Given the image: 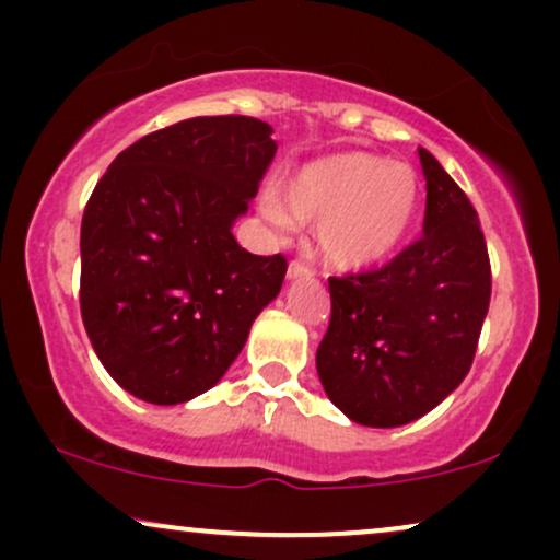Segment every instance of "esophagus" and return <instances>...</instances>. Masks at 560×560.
<instances>
[{"instance_id":"1","label":"esophagus","mask_w":560,"mask_h":560,"mask_svg":"<svg viewBox=\"0 0 560 560\" xmlns=\"http://www.w3.org/2000/svg\"><path fill=\"white\" fill-rule=\"evenodd\" d=\"M311 266L305 260H292L287 268V279H302V276H311Z\"/></svg>"}]
</instances>
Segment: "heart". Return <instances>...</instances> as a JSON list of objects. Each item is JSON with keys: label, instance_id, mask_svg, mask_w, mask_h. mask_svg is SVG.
I'll return each mask as SVG.
<instances>
[{"label": "heart", "instance_id": "heart-1", "mask_svg": "<svg viewBox=\"0 0 560 560\" xmlns=\"http://www.w3.org/2000/svg\"><path fill=\"white\" fill-rule=\"evenodd\" d=\"M262 215L276 229H316L318 253L334 268H363L395 253L413 229L421 184L413 168L347 152L294 171L281 191L262 195Z\"/></svg>", "mask_w": 560, "mask_h": 560}]
</instances>
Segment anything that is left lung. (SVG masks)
I'll return each mask as SVG.
<instances>
[{"label": "left lung", "mask_w": 560, "mask_h": 560, "mask_svg": "<svg viewBox=\"0 0 560 560\" xmlns=\"http://www.w3.org/2000/svg\"><path fill=\"white\" fill-rule=\"evenodd\" d=\"M419 158L423 234L376 271L329 279L331 318L316 369L329 400L363 427H402L445 400L471 369L490 307L477 210L434 155Z\"/></svg>", "instance_id": "obj_1"}]
</instances>
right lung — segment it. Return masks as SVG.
<instances>
[{
    "label": "right lung",
    "mask_w": 560,
    "mask_h": 560,
    "mask_svg": "<svg viewBox=\"0 0 560 560\" xmlns=\"http://www.w3.org/2000/svg\"><path fill=\"white\" fill-rule=\"evenodd\" d=\"M273 128L202 115L133 141L81 221V318L115 382L176 405L221 382L279 294L284 255H253L231 226L276 155Z\"/></svg>",
    "instance_id": "right-lung-1"
}]
</instances>
